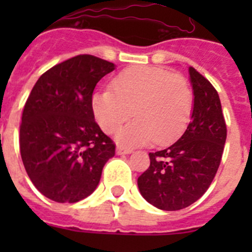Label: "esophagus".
<instances>
[{"label": "esophagus", "instance_id": "1", "mask_svg": "<svg viewBox=\"0 0 252 252\" xmlns=\"http://www.w3.org/2000/svg\"><path fill=\"white\" fill-rule=\"evenodd\" d=\"M131 153H132L131 149H125V148H121V146H119V148L116 149V154H117V155H127V154H131Z\"/></svg>", "mask_w": 252, "mask_h": 252}]
</instances>
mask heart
<instances>
[{
    "mask_svg": "<svg viewBox=\"0 0 252 252\" xmlns=\"http://www.w3.org/2000/svg\"><path fill=\"white\" fill-rule=\"evenodd\" d=\"M99 127L115 132L131 117L135 121L117 132L125 146L154 141L165 145L182 135L193 111V92L186 78L154 66H132L112 81V90L97 91L91 99Z\"/></svg>",
    "mask_w": 252,
    "mask_h": 252,
    "instance_id": "heart-1",
    "label": "heart"
}]
</instances>
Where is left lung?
I'll use <instances>...</instances> for the list:
<instances>
[{
	"instance_id": "left-lung-1",
	"label": "left lung",
	"mask_w": 252,
	"mask_h": 252,
	"mask_svg": "<svg viewBox=\"0 0 252 252\" xmlns=\"http://www.w3.org/2000/svg\"><path fill=\"white\" fill-rule=\"evenodd\" d=\"M193 111L184 133L168 148L150 153V166L137 179L141 195L162 211L190 206L206 193L221 162L227 128L220 97L189 66Z\"/></svg>"
}]
</instances>
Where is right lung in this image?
Instances as JSON below:
<instances>
[{
  "instance_id": "right-lung-1",
  "label": "right lung",
  "mask_w": 252,
  "mask_h": 252,
  "mask_svg": "<svg viewBox=\"0 0 252 252\" xmlns=\"http://www.w3.org/2000/svg\"><path fill=\"white\" fill-rule=\"evenodd\" d=\"M116 65L77 55L37 79L22 112L20 153L41 194L59 203L79 202L94 192L115 144L94 121L95 84Z\"/></svg>"
}]
</instances>
